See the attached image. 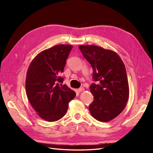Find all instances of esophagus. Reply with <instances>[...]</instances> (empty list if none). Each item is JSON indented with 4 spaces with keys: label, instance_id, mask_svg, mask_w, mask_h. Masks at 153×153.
Returning a JSON list of instances; mask_svg holds the SVG:
<instances>
[{
    "label": "esophagus",
    "instance_id": "obj_1",
    "mask_svg": "<svg viewBox=\"0 0 153 153\" xmlns=\"http://www.w3.org/2000/svg\"><path fill=\"white\" fill-rule=\"evenodd\" d=\"M85 89H84V87H80V88H79V89H78V91L79 92H82V91H84Z\"/></svg>",
    "mask_w": 153,
    "mask_h": 153
}]
</instances>
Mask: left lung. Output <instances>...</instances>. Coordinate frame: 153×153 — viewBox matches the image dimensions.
<instances>
[{"label": "left lung", "instance_id": "obj_1", "mask_svg": "<svg viewBox=\"0 0 153 153\" xmlns=\"http://www.w3.org/2000/svg\"><path fill=\"white\" fill-rule=\"evenodd\" d=\"M79 49L93 69L94 83L90 91L94 100L89 105L91 115L101 122L115 118L126 107L129 85L126 68L114 51L96 45H80Z\"/></svg>", "mask_w": 153, "mask_h": 153}]
</instances>
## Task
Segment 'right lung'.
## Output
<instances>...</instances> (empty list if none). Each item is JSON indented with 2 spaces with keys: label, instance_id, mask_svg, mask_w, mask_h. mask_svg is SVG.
I'll return each instance as SVG.
<instances>
[{
  "label": "right lung",
  "instance_id": "1",
  "mask_svg": "<svg viewBox=\"0 0 153 153\" xmlns=\"http://www.w3.org/2000/svg\"><path fill=\"white\" fill-rule=\"evenodd\" d=\"M73 48L59 45L38 53L30 62L25 80L26 94L39 116L49 122L57 121L66 114L75 92L62 83L66 59Z\"/></svg>",
  "mask_w": 153,
  "mask_h": 153
}]
</instances>
